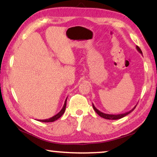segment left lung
<instances>
[{
  "label": "left lung",
  "mask_w": 157,
  "mask_h": 157,
  "mask_svg": "<svg viewBox=\"0 0 157 157\" xmlns=\"http://www.w3.org/2000/svg\"><path fill=\"white\" fill-rule=\"evenodd\" d=\"M136 49L138 50V52H139L140 53L142 54V52H141V49H140V48L138 47V46H136ZM93 109L95 110V111L99 115L100 117H102V118H105V119H108V120H117V119H120V118H124V117H125L126 116H127V115H128V114L132 112L133 110L135 109V108L136 107V105L134 108H133L132 109H131V110H129V111H128V112L124 113H122V114H118V115L104 113L100 111L99 110H98L97 108L95 107V105H94L93 104Z\"/></svg>",
  "instance_id": "left-lung-1"
}]
</instances>
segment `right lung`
Listing matches in <instances>:
<instances>
[{"label": "right lung", "instance_id": "right-lung-1", "mask_svg": "<svg viewBox=\"0 0 157 157\" xmlns=\"http://www.w3.org/2000/svg\"><path fill=\"white\" fill-rule=\"evenodd\" d=\"M67 98H66L65 101H64V104L63 105V107H62V110H60V111L58 113L57 115H55V116H54L53 117H52V118H48V119H44V120H38L39 121H41V122H44V123H47V122H54V121H57L58 118H59L60 117H61L62 115L64 114V111H65V108H66V103H67Z\"/></svg>", "mask_w": 157, "mask_h": 157}]
</instances>
